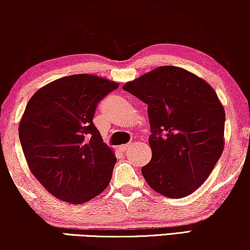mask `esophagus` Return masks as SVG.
Returning <instances> with one entry per match:
<instances>
[{"mask_svg":"<svg viewBox=\"0 0 250 250\" xmlns=\"http://www.w3.org/2000/svg\"><path fill=\"white\" fill-rule=\"evenodd\" d=\"M129 146H131V145H123V146H119V150H122V151H126V150H128L129 149Z\"/></svg>","mask_w":250,"mask_h":250,"instance_id":"1","label":"esophagus"}]
</instances>
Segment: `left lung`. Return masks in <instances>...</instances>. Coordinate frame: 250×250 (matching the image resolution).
Segmentation results:
<instances>
[{"instance_id": "obj_1", "label": "left lung", "mask_w": 250, "mask_h": 250, "mask_svg": "<svg viewBox=\"0 0 250 250\" xmlns=\"http://www.w3.org/2000/svg\"><path fill=\"white\" fill-rule=\"evenodd\" d=\"M148 104L151 160L141 173L163 196L197 190L224 149L225 111L216 92L182 68L163 66L123 86Z\"/></svg>"}]
</instances>
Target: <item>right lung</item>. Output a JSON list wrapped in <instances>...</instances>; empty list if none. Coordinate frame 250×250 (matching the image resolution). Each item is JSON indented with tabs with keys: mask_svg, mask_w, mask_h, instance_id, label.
Instances as JSON below:
<instances>
[{
	"mask_svg": "<svg viewBox=\"0 0 250 250\" xmlns=\"http://www.w3.org/2000/svg\"><path fill=\"white\" fill-rule=\"evenodd\" d=\"M118 84L87 74L70 75L30 98L19 139L30 172L58 199L83 204L111 180L116 157L93 124L102 99Z\"/></svg>",
	"mask_w": 250,
	"mask_h": 250,
	"instance_id": "obj_1",
	"label": "right lung"
}]
</instances>
